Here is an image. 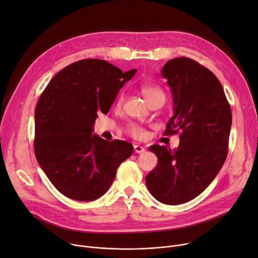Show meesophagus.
Returning <instances> with one entry per match:
<instances>
[{"mask_svg": "<svg viewBox=\"0 0 258 258\" xmlns=\"http://www.w3.org/2000/svg\"><path fill=\"white\" fill-rule=\"evenodd\" d=\"M134 151H135V153H137V154H141V153H144V152H145V148L142 147V146L135 145V146H134Z\"/></svg>", "mask_w": 258, "mask_h": 258, "instance_id": "esophagus-1", "label": "esophagus"}]
</instances>
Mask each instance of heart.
I'll return each instance as SVG.
<instances>
[{"label":"heart","mask_w":258,"mask_h":258,"mask_svg":"<svg viewBox=\"0 0 258 258\" xmlns=\"http://www.w3.org/2000/svg\"><path fill=\"white\" fill-rule=\"evenodd\" d=\"M141 91L149 103H151L155 100H163L164 101V99H165V95H164L163 91L160 88L155 87V86L143 85L141 87ZM123 101H124V95L120 94L115 101V105L121 106ZM126 132L133 138H136V140H141V138H144L146 136L145 128L142 127L141 125L135 124V123L129 124L126 127Z\"/></svg>","instance_id":"obj_1"}]
</instances>
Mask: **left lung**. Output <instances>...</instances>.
I'll list each match as a JSON object with an SVG mask.
<instances>
[{
	"label": "left lung",
	"instance_id": "8db88e82",
	"mask_svg": "<svg viewBox=\"0 0 258 258\" xmlns=\"http://www.w3.org/2000/svg\"><path fill=\"white\" fill-rule=\"evenodd\" d=\"M161 74L173 98V115L164 134L182 131L175 150L153 145L158 164L146 184L158 202L181 205L200 195L223 166L231 128V109L215 74L192 58L168 61Z\"/></svg>",
	"mask_w": 258,
	"mask_h": 258
}]
</instances>
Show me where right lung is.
I'll return each mask as SVG.
<instances>
[{
    "label": "right lung",
    "instance_id": "right-lung-1",
    "mask_svg": "<svg viewBox=\"0 0 258 258\" xmlns=\"http://www.w3.org/2000/svg\"><path fill=\"white\" fill-rule=\"evenodd\" d=\"M136 69L86 58L56 73L35 109L36 159L51 184L74 201L92 202L111 186L117 167L132 155L124 141L92 134L98 113L106 114Z\"/></svg>",
    "mask_w": 258,
    "mask_h": 258
}]
</instances>
